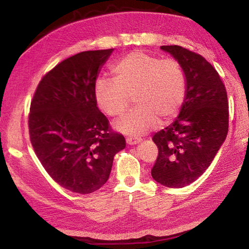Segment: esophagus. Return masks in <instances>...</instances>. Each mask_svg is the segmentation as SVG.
<instances>
[{"mask_svg": "<svg viewBox=\"0 0 249 249\" xmlns=\"http://www.w3.org/2000/svg\"><path fill=\"white\" fill-rule=\"evenodd\" d=\"M142 141L141 137H134V136H127L126 137V142H127L128 145H135V144H138Z\"/></svg>", "mask_w": 249, "mask_h": 249, "instance_id": "34e87169", "label": "esophagus"}]
</instances>
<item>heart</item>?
<instances>
[{
    "label": "heart",
    "instance_id": "1",
    "mask_svg": "<svg viewBox=\"0 0 249 249\" xmlns=\"http://www.w3.org/2000/svg\"><path fill=\"white\" fill-rule=\"evenodd\" d=\"M112 73L114 79L96 80L94 96L99 107L114 119L127 111L133 96L136 107L116 123L121 132L141 135L158 121L168 124L179 115L187 78L178 60L134 52L120 59Z\"/></svg>",
    "mask_w": 249,
    "mask_h": 249
}]
</instances>
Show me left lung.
Returning <instances> with one entry per match:
<instances>
[{
    "label": "left lung",
    "mask_w": 249,
    "mask_h": 249,
    "mask_svg": "<svg viewBox=\"0 0 249 249\" xmlns=\"http://www.w3.org/2000/svg\"><path fill=\"white\" fill-rule=\"evenodd\" d=\"M184 70L187 93L174 123L156 133L158 156L151 177L168 188H182L208 169L229 130V100L224 83L201 54L181 46H161Z\"/></svg>",
    "instance_id": "8db88e82"
}]
</instances>
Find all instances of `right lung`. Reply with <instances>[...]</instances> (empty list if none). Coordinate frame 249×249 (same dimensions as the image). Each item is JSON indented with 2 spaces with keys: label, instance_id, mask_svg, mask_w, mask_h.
Listing matches in <instances>:
<instances>
[{
  "label": "right lung",
  "instance_id": "add662e5",
  "mask_svg": "<svg viewBox=\"0 0 249 249\" xmlns=\"http://www.w3.org/2000/svg\"><path fill=\"white\" fill-rule=\"evenodd\" d=\"M114 49L65 59L36 88L28 114L29 138L48 175L69 191L88 195L107 182L125 138L96 107L94 84Z\"/></svg>",
  "mask_w": 249,
  "mask_h": 249
}]
</instances>
